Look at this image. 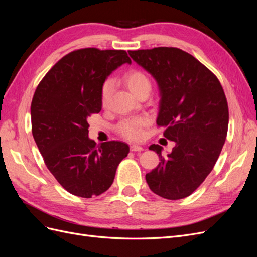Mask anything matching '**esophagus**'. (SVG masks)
Here are the masks:
<instances>
[{
  "label": "esophagus",
  "mask_w": 257,
  "mask_h": 257,
  "mask_svg": "<svg viewBox=\"0 0 257 257\" xmlns=\"http://www.w3.org/2000/svg\"><path fill=\"white\" fill-rule=\"evenodd\" d=\"M144 150V148L141 146H137V145H132L131 146V151H134V152H141Z\"/></svg>",
  "instance_id": "1"
}]
</instances>
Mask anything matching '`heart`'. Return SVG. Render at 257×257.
Here are the masks:
<instances>
[{"mask_svg": "<svg viewBox=\"0 0 257 257\" xmlns=\"http://www.w3.org/2000/svg\"><path fill=\"white\" fill-rule=\"evenodd\" d=\"M122 81L124 85L130 90L132 94L136 97H141L144 94H149L151 90V82L148 77L141 69H130L122 75ZM112 94V83L110 81H106L100 89V105L103 108H107L110 102V97ZM147 124L145 118H135L126 119L121 121L116 132L128 141H139L143 135V128Z\"/></svg>", "mask_w": 257, "mask_h": 257, "instance_id": "b5f03b06", "label": "heart"}]
</instances>
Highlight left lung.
Segmentation results:
<instances>
[{
    "instance_id": "obj_1",
    "label": "left lung",
    "mask_w": 257,
    "mask_h": 257,
    "mask_svg": "<svg viewBox=\"0 0 257 257\" xmlns=\"http://www.w3.org/2000/svg\"><path fill=\"white\" fill-rule=\"evenodd\" d=\"M128 54L157 80V124L176 146L166 157L151 145L161 162L146 175L150 190L170 199L190 196L211 173L228 130V105L217 77L192 54L175 47L130 50Z\"/></svg>"
}]
</instances>
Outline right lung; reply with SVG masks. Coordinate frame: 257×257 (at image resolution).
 <instances>
[{"mask_svg":"<svg viewBox=\"0 0 257 257\" xmlns=\"http://www.w3.org/2000/svg\"><path fill=\"white\" fill-rule=\"evenodd\" d=\"M124 63H132L125 50H74L50 68L35 90L34 141L49 172L73 195L91 198L106 192L130 152L124 143L96 146L88 137V118L102 110V85Z\"/></svg>","mask_w":257,"mask_h":257,"instance_id":"add662e5","label":"right lung"}]
</instances>
